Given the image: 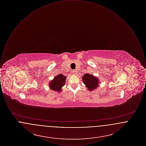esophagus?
<instances>
[{
	"label": "esophagus",
	"instance_id": "34e87169",
	"mask_svg": "<svg viewBox=\"0 0 146 146\" xmlns=\"http://www.w3.org/2000/svg\"><path fill=\"white\" fill-rule=\"evenodd\" d=\"M72 72H73V73H74V74H76V73H77L76 70H72Z\"/></svg>",
	"mask_w": 146,
	"mask_h": 146
}]
</instances>
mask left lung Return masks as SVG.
Returning a JSON list of instances; mask_svg holds the SVG:
<instances>
[{"label":"left lung","mask_w":146,"mask_h":146,"mask_svg":"<svg viewBox=\"0 0 146 146\" xmlns=\"http://www.w3.org/2000/svg\"><path fill=\"white\" fill-rule=\"evenodd\" d=\"M82 80L88 88V90L90 91L95 90L99 86L100 80L96 76H94L92 74H90L89 73L84 74L82 78Z\"/></svg>","instance_id":"obj_1"}]
</instances>
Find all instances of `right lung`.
I'll use <instances>...</instances> for the list:
<instances>
[{"label":"right lung","instance_id":"add662e5","mask_svg":"<svg viewBox=\"0 0 146 146\" xmlns=\"http://www.w3.org/2000/svg\"><path fill=\"white\" fill-rule=\"evenodd\" d=\"M67 76L62 74H59L55 76L54 78L49 82V88L57 92H61L62 88L65 85Z\"/></svg>","mask_w":146,"mask_h":146}]
</instances>
